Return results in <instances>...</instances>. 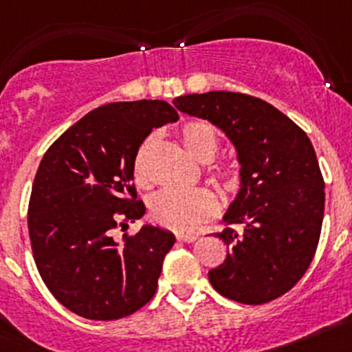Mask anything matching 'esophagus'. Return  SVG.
<instances>
[{"label":"esophagus","instance_id":"obj_1","mask_svg":"<svg viewBox=\"0 0 352 352\" xmlns=\"http://www.w3.org/2000/svg\"><path fill=\"white\" fill-rule=\"evenodd\" d=\"M176 238L179 241H185V243H192V241H197L199 234H190V232H176Z\"/></svg>","mask_w":352,"mask_h":352}]
</instances>
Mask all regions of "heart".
<instances>
[{
	"mask_svg": "<svg viewBox=\"0 0 352 352\" xmlns=\"http://www.w3.org/2000/svg\"><path fill=\"white\" fill-rule=\"evenodd\" d=\"M179 139L188 153L199 162H210L219 151V133L210 123L201 120L188 121L179 130ZM157 142V135H148L135 151L133 157V174L139 185L151 183V151ZM219 179H222L226 188H234L238 185V173L232 169L220 170ZM151 219L160 226L173 231H194L204 220L211 219L217 211V201L206 188L194 190H176L167 188L151 199Z\"/></svg>",
	"mask_w": 352,
	"mask_h": 352,
	"instance_id": "1",
	"label": "heart"
}]
</instances>
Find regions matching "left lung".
<instances>
[{
	"label": "left lung",
	"instance_id": "8db88e82",
	"mask_svg": "<svg viewBox=\"0 0 352 352\" xmlns=\"http://www.w3.org/2000/svg\"><path fill=\"white\" fill-rule=\"evenodd\" d=\"M178 111L208 120L236 149L239 190L217 232L229 252L208 278L245 305L268 303L298 284L316 254L324 217V182L307 133L256 96L210 91L174 98Z\"/></svg>",
	"mask_w": 352,
	"mask_h": 352
}]
</instances>
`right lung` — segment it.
I'll list each match as a JSON object with an SVG mask.
<instances>
[{"mask_svg": "<svg viewBox=\"0 0 352 352\" xmlns=\"http://www.w3.org/2000/svg\"><path fill=\"white\" fill-rule=\"evenodd\" d=\"M178 118L164 100L114 102L80 118L43 155L28 229L42 280L70 312L114 321L153 298L174 234L144 223L120 243L113 231L146 213L130 185L135 151Z\"/></svg>", "mask_w": 352, "mask_h": 352, "instance_id": "add662e5", "label": "right lung"}]
</instances>
